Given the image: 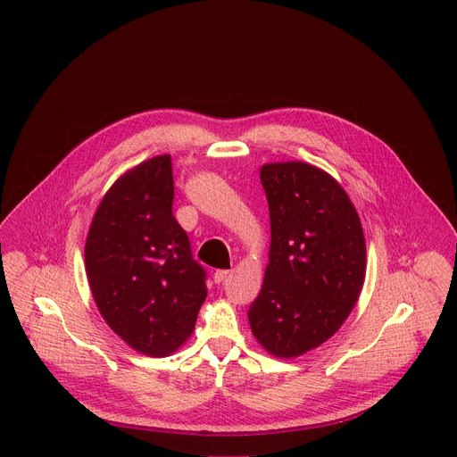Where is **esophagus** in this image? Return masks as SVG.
<instances>
[{
  "label": "esophagus",
  "instance_id": "1",
  "mask_svg": "<svg viewBox=\"0 0 457 457\" xmlns=\"http://www.w3.org/2000/svg\"><path fill=\"white\" fill-rule=\"evenodd\" d=\"M228 275H229V271H228V270H219V271H215L213 280H215L217 284H220V282H224V280L228 278Z\"/></svg>",
  "mask_w": 457,
  "mask_h": 457
}]
</instances>
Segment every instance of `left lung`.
<instances>
[{"label":"left lung","instance_id":"obj_1","mask_svg":"<svg viewBox=\"0 0 457 457\" xmlns=\"http://www.w3.org/2000/svg\"><path fill=\"white\" fill-rule=\"evenodd\" d=\"M271 222L270 264L247 318L277 358L329 340L351 314L365 280V237L344 187L307 162L260 170Z\"/></svg>","mask_w":457,"mask_h":457}]
</instances>
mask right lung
Here are the masks:
<instances>
[{"label":"right lung","mask_w":457,"mask_h":457,"mask_svg":"<svg viewBox=\"0 0 457 457\" xmlns=\"http://www.w3.org/2000/svg\"><path fill=\"white\" fill-rule=\"evenodd\" d=\"M171 204V157L157 155L113 182L85 244L88 284L104 321L129 347L155 358L189 338L208 295L206 271Z\"/></svg>","instance_id":"1"}]
</instances>
